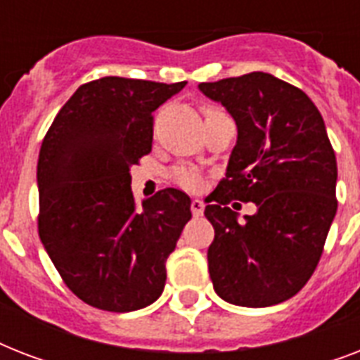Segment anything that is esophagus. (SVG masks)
Segmentation results:
<instances>
[{
	"mask_svg": "<svg viewBox=\"0 0 360 360\" xmlns=\"http://www.w3.org/2000/svg\"><path fill=\"white\" fill-rule=\"evenodd\" d=\"M203 209H205V203H203L202 200H192L191 211H192V214H194V217H202Z\"/></svg>",
	"mask_w": 360,
	"mask_h": 360,
	"instance_id": "esophagus-1",
	"label": "esophagus"
}]
</instances>
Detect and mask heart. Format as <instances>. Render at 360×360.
Segmentation results:
<instances>
[{
	"mask_svg": "<svg viewBox=\"0 0 360 360\" xmlns=\"http://www.w3.org/2000/svg\"><path fill=\"white\" fill-rule=\"evenodd\" d=\"M211 112H214V108H205V115L211 114ZM172 179L179 186H185V188H191V191L202 185V175L198 174L194 168H188V166H177L172 172Z\"/></svg>",
	"mask_w": 360,
	"mask_h": 360,
	"instance_id": "b5f03b06",
	"label": "heart"
}]
</instances>
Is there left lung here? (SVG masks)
Listing matches in <instances>:
<instances>
[{
	"instance_id": "obj_1",
	"label": "left lung",
	"mask_w": 360,
	"mask_h": 360,
	"mask_svg": "<svg viewBox=\"0 0 360 360\" xmlns=\"http://www.w3.org/2000/svg\"><path fill=\"white\" fill-rule=\"evenodd\" d=\"M198 87L237 124L226 177L205 207L214 228L207 250L214 291L237 307L288 301L318 267L338 207L323 117L307 93L267 72ZM233 199L254 201L257 214L239 223L227 207Z\"/></svg>"
}]
</instances>
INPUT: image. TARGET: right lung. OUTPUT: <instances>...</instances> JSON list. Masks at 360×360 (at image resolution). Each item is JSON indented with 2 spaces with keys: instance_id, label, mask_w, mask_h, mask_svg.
Segmentation results:
<instances>
[{
  "instance_id": "1",
  "label": "right lung",
  "mask_w": 360,
  "mask_h": 360,
  "mask_svg": "<svg viewBox=\"0 0 360 360\" xmlns=\"http://www.w3.org/2000/svg\"><path fill=\"white\" fill-rule=\"evenodd\" d=\"M186 82L104 76L65 103L37 162L39 236L78 299L108 312L149 307L191 220V198L164 188L141 205L130 168L151 151L153 112Z\"/></svg>"
}]
</instances>
